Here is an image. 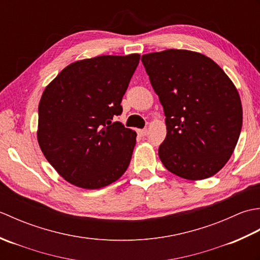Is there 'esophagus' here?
I'll use <instances>...</instances> for the list:
<instances>
[{"label": "esophagus", "instance_id": "34e87169", "mask_svg": "<svg viewBox=\"0 0 260 260\" xmlns=\"http://www.w3.org/2000/svg\"><path fill=\"white\" fill-rule=\"evenodd\" d=\"M137 133H139V135H141V136H146L147 133H148V131H147V128L139 129V131H137Z\"/></svg>", "mask_w": 260, "mask_h": 260}]
</instances>
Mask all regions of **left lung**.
Masks as SVG:
<instances>
[{
    "label": "left lung",
    "mask_w": 260,
    "mask_h": 260,
    "mask_svg": "<svg viewBox=\"0 0 260 260\" xmlns=\"http://www.w3.org/2000/svg\"><path fill=\"white\" fill-rule=\"evenodd\" d=\"M142 62L161 102L167 137L158 156L171 173L208 179L229 161L242 126L234 82L212 59L169 49L143 54Z\"/></svg>",
    "instance_id": "left-lung-1"
}]
</instances>
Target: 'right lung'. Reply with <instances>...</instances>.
<instances>
[{
	"mask_svg": "<svg viewBox=\"0 0 260 260\" xmlns=\"http://www.w3.org/2000/svg\"><path fill=\"white\" fill-rule=\"evenodd\" d=\"M140 54L101 56L67 66L43 91L39 103L38 143L60 176L82 189L112 184L125 173L136 133L120 115Z\"/></svg>",
	"mask_w": 260,
	"mask_h": 260,
	"instance_id": "1",
	"label": "right lung"
}]
</instances>
